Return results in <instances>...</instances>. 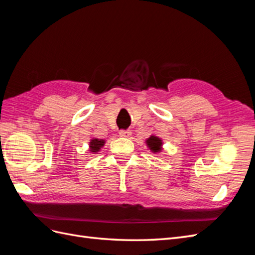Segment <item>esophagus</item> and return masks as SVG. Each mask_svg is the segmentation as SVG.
I'll return each mask as SVG.
<instances>
[{
    "mask_svg": "<svg viewBox=\"0 0 255 255\" xmlns=\"http://www.w3.org/2000/svg\"><path fill=\"white\" fill-rule=\"evenodd\" d=\"M119 135H120L121 137L128 138L130 135H132V133H130V130H120V132H119Z\"/></svg>",
    "mask_w": 255,
    "mask_h": 255,
    "instance_id": "esophagus-1",
    "label": "esophagus"
}]
</instances>
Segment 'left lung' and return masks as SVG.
<instances>
[{
	"mask_svg": "<svg viewBox=\"0 0 255 255\" xmlns=\"http://www.w3.org/2000/svg\"><path fill=\"white\" fill-rule=\"evenodd\" d=\"M144 142H145V145L148 146V149L154 154H158L164 150L163 149V144H164L163 139L154 134H152L149 138H146Z\"/></svg>",
	"mask_w": 255,
	"mask_h": 255,
	"instance_id": "obj_1",
	"label": "left lung"
}]
</instances>
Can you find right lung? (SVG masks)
I'll return each instance as SVG.
<instances>
[{
  "label": "right lung",
  "instance_id": "obj_1",
  "mask_svg": "<svg viewBox=\"0 0 255 255\" xmlns=\"http://www.w3.org/2000/svg\"><path fill=\"white\" fill-rule=\"evenodd\" d=\"M106 140L104 139H100V138H91L88 145H89V152L91 154H97L98 152H100V150H101L104 144H105Z\"/></svg>",
  "mask_w": 255,
  "mask_h": 255
}]
</instances>
